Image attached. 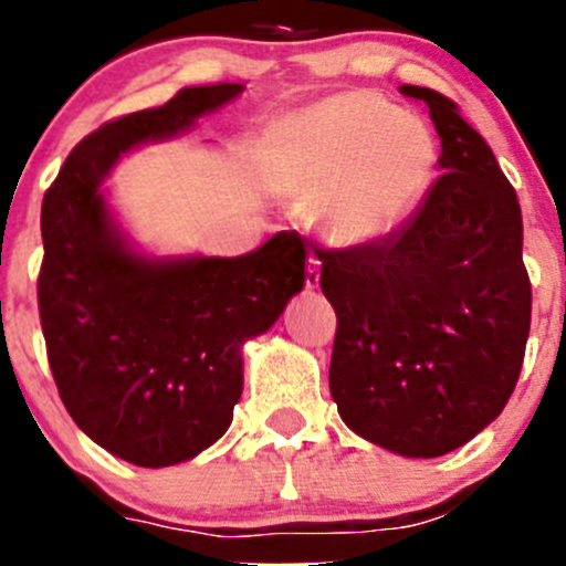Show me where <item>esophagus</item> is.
<instances>
[{
  "instance_id": "obj_1",
  "label": "esophagus",
  "mask_w": 566,
  "mask_h": 566,
  "mask_svg": "<svg viewBox=\"0 0 566 566\" xmlns=\"http://www.w3.org/2000/svg\"><path fill=\"white\" fill-rule=\"evenodd\" d=\"M319 284V260L317 254H310L306 260V287H317Z\"/></svg>"
}]
</instances>
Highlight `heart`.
I'll list each match as a JSON object with an SVG mask.
<instances>
[{
	"mask_svg": "<svg viewBox=\"0 0 566 566\" xmlns=\"http://www.w3.org/2000/svg\"><path fill=\"white\" fill-rule=\"evenodd\" d=\"M432 164L430 130L375 95L323 101L284 136V177L319 197V221L342 247L394 235L424 197Z\"/></svg>",
	"mask_w": 566,
	"mask_h": 566,
	"instance_id": "b5f03b06",
	"label": "heart"
}]
</instances>
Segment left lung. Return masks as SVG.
I'll return each instance as SVG.
<instances>
[{"label":"left lung","instance_id":"1","mask_svg":"<svg viewBox=\"0 0 566 566\" xmlns=\"http://www.w3.org/2000/svg\"><path fill=\"white\" fill-rule=\"evenodd\" d=\"M441 175L421 208L378 243L315 249L336 312L331 397L367 441L441 458L504 410L531 328L523 216L512 182L460 106L427 87Z\"/></svg>","mask_w":566,"mask_h":566}]
</instances>
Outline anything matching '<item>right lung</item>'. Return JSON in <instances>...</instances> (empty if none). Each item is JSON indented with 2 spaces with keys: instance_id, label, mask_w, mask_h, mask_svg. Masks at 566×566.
I'll return each instance as SVG.
<instances>
[{
  "instance_id": "add662e5",
  "label": "right lung",
  "mask_w": 566,
  "mask_h": 566,
  "mask_svg": "<svg viewBox=\"0 0 566 566\" xmlns=\"http://www.w3.org/2000/svg\"><path fill=\"white\" fill-rule=\"evenodd\" d=\"M243 93L182 87L158 108L108 119L62 164L40 208V328L56 391L98 447L142 468L219 441L243 391V342L304 287L306 243L279 232L243 256L147 260L108 216L101 182L119 156L167 139Z\"/></svg>"
}]
</instances>
